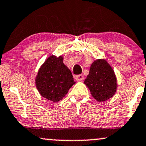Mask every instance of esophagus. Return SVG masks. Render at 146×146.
<instances>
[{"label":"esophagus","mask_w":146,"mask_h":146,"mask_svg":"<svg viewBox=\"0 0 146 146\" xmlns=\"http://www.w3.org/2000/svg\"><path fill=\"white\" fill-rule=\"evenodd\" d=\"M76 79L77 81H82L84 79V76L83 75H78L76 76Z\"/></svg>","instance_id":"34e87169"}]
</instances>
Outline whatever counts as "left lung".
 Masks as SVG:
<instances>
[{
  "label": "left lung",
  "mask_w": 146,
  "mask_h": 146,
  "mask_svg": "<svg viewBox=\"0 0 146 146\" xmlns=\"http://www.w3.org/2000/svg\"><path fill=\"white\" fill-rule=\"evenodd\" d=\"M84 84L93 97L99 102L111 98L117 87L114 72L105 60H97L93 62Z\"/></svg>",
  "instance_id": "left-lung-1"
}]
</instances>
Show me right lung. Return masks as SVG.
I'll list each match as a JSON object with an SVG mask.
<instances>
[{
    "label": "right lung",
    "mask_w": 146,
    "mask_h": 146,
    "mask_svg": "<svg viewBox=\"0 0 146 146\" xmlns=\"http://www.w3.org/2000/svg\"><path fill=\"white\" fill-rule=\"evenodd\" d=\"M75 83L70 70L64 64L62 56L49 57L41 66L36 78L39 94L52 102L62 100Z\"/></svg>",
    "instance_id": "obj_1"
}]
</instances>
